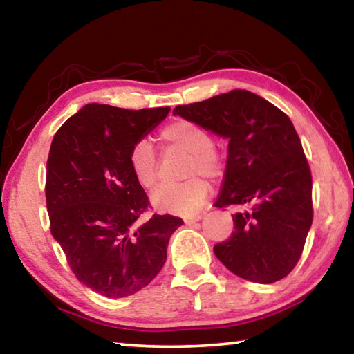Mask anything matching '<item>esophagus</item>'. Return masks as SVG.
I'll return each instance as SVG.
<instances>
[{
    "label": "esophagus",
    "instance_id": "34e87169",
    "mask_svg": "<svg viewBox=\"0 0 354 354\" xmlns=\"http://www.w3.org/2000/svg\"><path fill=\"white\" fill-rule=\"evenodd\" d=\"M201 218H203L201 214H194V215H189V217H184V223L192 225V223H195V221H200Z\"/></svg>",
    "mask_w": 354,
    "mask_h": 354
}]
</instances>
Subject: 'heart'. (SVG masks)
I'll list each match as a JSON object with an SVG mask.
<instances>
[{
  "label": "heart",
  "instance_id": "heart-1",
  "mask_svg": "<svg viewBox=\"0 0 354 354\" xmlns=\"http://www.w3.org/2000/svg\"><path fill=\"white\" fill-rule=\"evenodd\" d=\"M160 140L167 148L189 154L183 171L187 179L159 187L151 196L153 206L160 212H195L211 194V185L203 176L220 181L225 175V160L215 149L209 131L187 120H175L167 124L160 131ZM128 162L136 183L142 189L153 190L159 184V162L151 143L143 139L137 140L131 147Z\"/></svg>",
  "mask_w": 354,
  "mask_h": 354
}]
</instances>
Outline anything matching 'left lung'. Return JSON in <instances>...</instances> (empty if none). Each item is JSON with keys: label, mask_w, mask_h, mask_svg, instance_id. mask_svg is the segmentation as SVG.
<instances>
[{"label": "left lung", "mask_w": 354, "mask_h": 354, "mask_svg": "<svg viewBox=\"0 0 354 354\" xmlns=\"http://www.w3.org/2000/svg\"><path fill=\"white\" fill-rule=\"evenodd\" d=\"M175 115L230 139L215 207L248 205L232 215L234 231L214 247L237 277L272 284L301 257L313 225V176L290 118L248 91H231L176 106Z\"/></svg>", "instance_id": "8db88e82"}]
</instances>
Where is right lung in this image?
<instances>
[{
	"label": "right lung",
	"mask_w": 354,
	"mask_h": 354,
	"mask_svg": "<svg viewBox=\"0 0 354 354\" xmlns=\"http://www.w3.org/2000/svg\"><path fill=\"white\" fill-rule=\"evenodd\" d=\"M170 107L129 111L87 104L51 142L45 196L50 231L75 277L88 289L123 298L148 286L167 259L170 236L184 221L153 214L129 170L131 147Z\"/></svg>",
	"instance_id": "1"
}]
</instances>
